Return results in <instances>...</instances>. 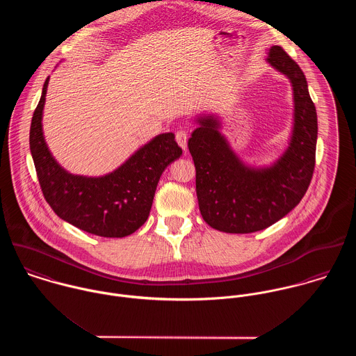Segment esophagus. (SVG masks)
Here are the masks:
<instances>
[{
  "label": "esophagus",
  "instance_id": "34e87169",
  "mask_svg": "<svg viewBox=\"0 0 356 356\" xmlns=\"http://www.w3.org/2000/svg\"><path fill=\"white\" fill-rule=\"evenodd\" d=\"M175 141H177V144L185 151V149L188 148V134H186V131H184V130L177 131V134H175Z\"/></svg>",
  "mask_w": 356,
  "mask_h": 356
}]
</instances>
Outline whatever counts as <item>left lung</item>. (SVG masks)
Masks as SVG:
<instances>
[{
  "mask_svg": "<svg viewBox=\"0 0 356 356\" xmlns=\"http://www.w3.org/2000/svg\"><path fill=\"white\" fill-rule=\"evenodd\" d=\"M266 63L292 86L293 122L288 145L270 164L254 165L236 152L218 113L196 115L188 148L196 167V193L203 219L225 233L263 230L291 212L311 182L318 137L315 105L300 67L274 45Z\"/></svg>",
  "mask_w": 356,
  "mask_h": 356,
  "instance_id": "obj_1",
  "label": "left lung"
}]
</instances>
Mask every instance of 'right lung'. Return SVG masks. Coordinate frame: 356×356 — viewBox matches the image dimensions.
Returning a JSON list of instances; mask_svg holds the SVG:
<instances>
[{
    "instance_id": "right-lung-1",
    "label": "right lung",
    "mask_w": 356,
    "mask_h": 356,
    "mask_svg": "<svg viewBox=\"0 0 356 356\" xmlns=\"http://www.w3.org/2000/svg\"><path fill=\"white\" fill-rule=\"evenodd\" d=\"M48 85L49 76L30 127V151L47 202L57 216L83 232L113 238L130 236L147 222L163 171L182 154L174 133L156 136L108 174H71L45 141L42 118Z\"/></svg>"
}]
</instances>
